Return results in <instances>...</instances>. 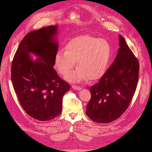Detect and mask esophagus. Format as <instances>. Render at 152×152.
Listing matches in <instances>:
<instances>
[{"mask_svg": "<svg viewBox=\"0 0 152 152\" xmlns=\"http://www.w3.org/2000/svg\"><path fill=\"white\" fill-rule=\"evenodd\" d=\"M72 88H73L75 90H77V91H80L81 90L82 87H81L80 86H76V85H72Z\"/></svg>", "mask_w": 152, "mask_h": 152, "instance_id": "34e87169", "label": "esophagus"}]
</instances>
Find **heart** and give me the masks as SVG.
I'll return each instance as SVG.
<instances>
[{
    "instance_id": "obj_1",
    "label": "heart",
    "mask_w": 152,
    "mask_h": 152,
    "mask_svg": "<svg viewBox=\"0 0 152 152\" xmlns=\"http://www.w3.org/2000/svg\"><path fill=\"white\" fill-rule=\"evenodd\" d=\"M110 54V45L105 39L85 35L72 39L66 50H58L55 63L59 73L66 76L75 67L77 61L78 68L67 77L69 81L96 80L105 73Z\"/></svg>"
}]
</instances>
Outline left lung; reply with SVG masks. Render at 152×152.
<instances>
[{
	"label": "left lung",
	"mask_w": 152,
	"mask_h": 152,
	"mask_svg": "<svg viewBox=\"0 0 152 152\" xmlns=\"http://www.w3.org/2000/svg\"><path fill=\"white\" fill-rule=\"evenodd\" d=\"M116 57L101 78L90 87L91 98L86 115L94 122L108 123L120 117L128 108L137 88L139 63L119 35Z\"/></svg>",
	"instance_id": "8db88e82"
}]
</instances>
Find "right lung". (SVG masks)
Segmentation results:
<instances>
[{
	"instance_id": "add662e5",
	"label": "right lung",
	"mask_w": 152,
	"mask_h": 152,
	"mask_svg": "<svg viewBox=\"0 0 152 152\" xmlns=\"http://www.w3.org/2000/svg\"><path fill=\"white\" fill-rule=\"evenodd\" d=\"M58 26H49L28 33L21 41L12 63L11 79L20 104L26 113L49 121L61 112L64 94L70 86L53 68L58 42ZM29 53L39 58L33 61Z\"/></svg>"
}]
</instances>
